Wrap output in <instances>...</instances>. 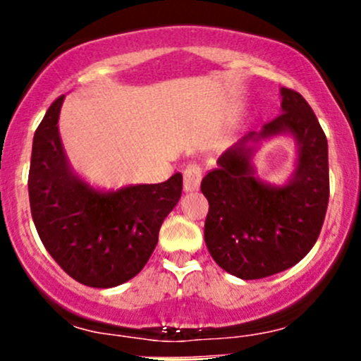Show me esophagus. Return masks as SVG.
<instances>
[{"label":"esophagus","mask_w":361,"mask_h":361,"mask_svg":"<svg viewBox=\"0 0 361 361\" xmlns=\"http://www.w3.org/2000/svg\"><path fill=\"white\" fill-rule=\"evenodd\" d=\"M202 180V169L197 164H190L185 167L183 171V190L185 192H195L201 187Z\"/></svg>","instance_id":"34e87169"}]
</instances>
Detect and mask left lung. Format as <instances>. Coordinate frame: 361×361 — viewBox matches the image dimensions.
<instances>
[{"mask_svg":"<svg viewBox=\"0 0 361 361\" xmlns=\"http://www.w3.org/2000/svg\"><path fill=\"white\" fill-rule=\"evenodd\" d=\"M281 115L224 152L204 176L209 202L204 241L228 274L260 279L293 267L311 251L329 206V143L307 101L281 90ZM292 135L293 174L281 185L256 176L254 155L264 142Z\"/></svg>","mask_w":361,"mask_h":361,"instance_id":"left-lung-1","label":"left lung"}]
</instances>
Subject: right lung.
I'll return each instance as SVG.
<instances>
[{"label":"right lung","mask_w":361,"mask_h":361,"mask_svg":"<svg viewBox=\"0 0 361 361\" xmlns=\"http://www.w3.org/2000/svg\"><path fill=\"white\" fill-rule=\"evenodd\" d=\"M64 96L57 97L32 137L29 204L39 239L73 279L113 288L140 274L159 231L181 197L183 176L157 185L99 190L73 171L59 134Z\"/></svg>","instance_id":"obj_1"}]
</instances>
